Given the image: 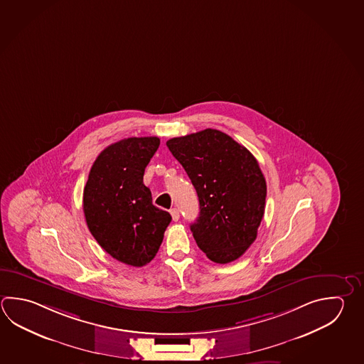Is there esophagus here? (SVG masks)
Returning <instances> with one entry per match:
<instances>
[{"label": "esophagus", "instance_id": "1", "mask_svg": "<svg viewBox=\"0 0 364 364\" xmlns=\"http://www.w3.org/2000/svg\"><path fill=\"white\" fill-rule=\"evenodd\" d=\"M170 213H171L172 220H173V221H178V220L180 219V213H178V208H172Z\"/></svg>", "mask_w": 364, "mask_h": 364}]
</instances>
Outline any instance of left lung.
<instances>
[{"label": "left lung", "instance_id": "obj_1", "mask_svg": "<svg viewBox=\"0 0 364 364\" xmlns=\"http://www.w3.org/2000/svg\"><path fill=\"white\" fill-rule=\"evenodd\" d=\"M166 145L184 167L198 196L193 237L218 264L237 260L257 237L265 211L267 183L256 158L213 129L172 137Z\"/></svg>", "mask_w": 364, "mask_h": 364}]
</instances>
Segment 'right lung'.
Wrapping results in <instances>:
<instances>
[{"instance_id": "add662e5", "label": "right lung", "mask_w": 364, "mask_h": 364, "mask_svg": "<svg viewBox=\"0 0 364 364\" xmlns=\"http://www.w3.org/2000/svg\"><path fill=\"white\" fill-rule=\"evenodd\" d=\"M159 146L157 136L129 137L104 149L83 189L87 227L104 251L131 267L151 262L171 215L151 203L145 167Z\"/></svg>"}]
</instances>
